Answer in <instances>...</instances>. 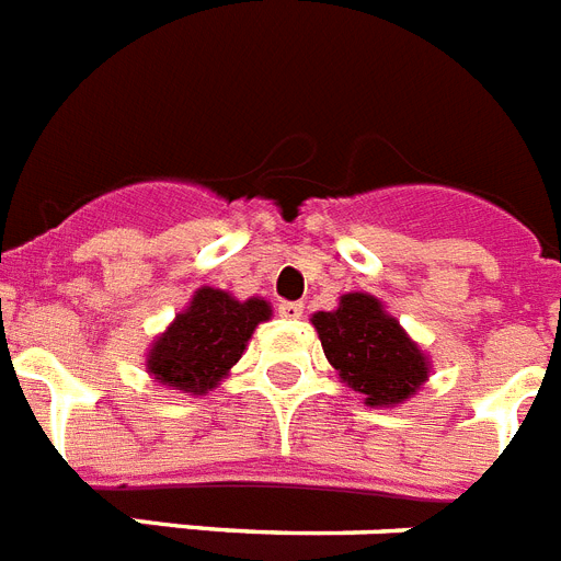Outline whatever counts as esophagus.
<instances>
[{"instance_id":"1","label":"esophagus","mask_w":561,"mask_h":561,"mask_svg":"<svg viewBox=\"0 0 561 561\" xmlns=\"http://www.w3.org/2000/svg\"><path fill=\"white\" fill-rule=\"evenodd\" d=\"M279 317L282 319H299L302 317V302H279Z\"/></svg>"}]
</instances>
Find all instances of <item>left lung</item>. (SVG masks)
<instances>
[{
    "instance_id": "obj_1",
    "label": "left lung",
    "mask_w": 561,
    "mask_h": 561,
    "mask_svg": "<svg viewBox=\"0 0 561 561\" xmlns=\"http://www.w3.org/2000/svg\"><path fill=\"white\" fill-rule=\"evenodd\" d=\"M324 356L342 382L365 397V404H399L427 379L425 353L388 317L379 299L345 294L331 313H313Z\"/></svg>"
}]
</instances>
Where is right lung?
Wrapping results in <instances>:
<instances>
[{"mask_svg": "<svg viewBox=\"0 0 561 561\" xmlns=\"http://www.w3.org/2000/svg\"><path fill=\"white\" fill-rule=\"evenodd\" d=\"M267 317L265 299L237 302L225 290L199 288L191 308L153 342L148 370L162 385L205 393L237 365L253 328Z\"/></svg>", "mask_w": 561, "mask_h": 561, "instance_id": "add662e5", "label": "right lung"}]
</instances>
